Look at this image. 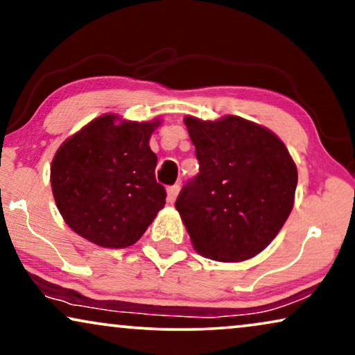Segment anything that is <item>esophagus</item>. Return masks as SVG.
Segmentation results:
<instances>
[{
  "label": "esophagus",
  "mask_w": 355,
  "mask_h": 355,
  "mask_svg": "<svg viewBox=\"0 0 355 355\" xmlns=\"http://www.w3.org/2000/svg\"><path fill=\"white\" fill-rule=\"evenodd\" d=\"M179 189H181V186L179 184H174V186H169L168 187V202L173 203L174 200H176L178 193H179Z\"/></svg>",
  "instance_id": "esophagus-1"
}]
</instances>
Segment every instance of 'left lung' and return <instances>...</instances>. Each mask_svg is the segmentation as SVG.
<instances>
[{"label":"left lung","instance_id":"8db88e82","mask_svg":"<svg viewBox=\"0 0 355 355\" xmlns=\"http://www.w3.org/2000/svg\"><path fill=\"white\" fill-rule=\"evenodd\" d=\"M200 171L176 200L192 245L216 261L260 254L288 220L297 168L286 145L239 116L184 119Z\"/></svg>","mask_w":355,"mask_h":355}]
</instances>
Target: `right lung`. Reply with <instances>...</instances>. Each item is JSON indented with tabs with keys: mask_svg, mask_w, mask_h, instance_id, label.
Returning a JSON list of instances; mask_svg holds the SVG:
<instances>
[{
	"mask_svg": "<svg viewBox=\"0 0 355 355\" xmlns=\"http://www.w3.org/2000/svg\"><path fill=\"white\" fill-rule=\"evenodd\" d=\"M100 116L67 139L51 163V189L67 226L96 245L137 242L166 203L155 179L153 123H114Z\"/></svg>",
	"mask_w": 355,
	"mask_h": 355,
	"instance_id": "add662e5",
	"label": "right lung"
}]
</instances>
